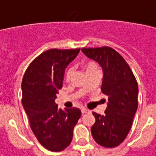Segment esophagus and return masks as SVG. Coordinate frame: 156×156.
<instances>
[{"label": "esophagus", "instance_id": "obj_1", "mask_svg": "<svg viewBox=\"0 0 156 156\" xmlns=\"http://www.w3.org/2000/svg\"><path fill=\"white\" fill-rule=\"evenodd\" d=\"M81 112H82V114H85V113L88 112V109L86 108H81Z\"/></svg>", "mask_w": 156, "mask_h": 156}]
</instances>
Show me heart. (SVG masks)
<instances>
[{
    "instance_id": "obj_1",
    "label": "heart",
    "mask_w": 156,
    "mask_h": 156,
    "mask_svg": "<svg viewBox=\"0 0 156 156\" xmlns=\"http://www.w3.org/2000/svg\"><path fill=\"white\" fill-rule=\"evenodd\" d=\"M95 68H98L97 64L94 62H87V63L85 64V69H86V71H89L91 69H95ZM72 72H73V67H69L68 69L65 70V73H64V78L65 80H69V78L72 75Z\"/></svg>"
}]
</instances>
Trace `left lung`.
I'll return each mask as SVG.
<instances>
[{
  "label": "left lung",
  "instance_id": "left-lung-1",
  "mask_svg": "<svg viewBox=\"0 0 156 156\" xmlns=\"http://www.w3.org/2000/svg\"><path fill=\"white\" fill-rule=\"evenodd\" d=\"M82 51L102 67L101 90L108 96L105 114L93 112L95 117L91 128L93 138L101 147H115L125 140L133 125L138 108L137 80L124 57L112 48H83Z\"/></svg>",
  "mask_w": 156,
  "mask_h": 156
}]
</instances>
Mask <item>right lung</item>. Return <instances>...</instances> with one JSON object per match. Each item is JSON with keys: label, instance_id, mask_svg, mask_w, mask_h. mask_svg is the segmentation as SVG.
Masks as SVG:
<instances>
[{"label": "right lung", "instance_id": "right-lung-1", "mask_svg": "<svg viewBox=\"0 0 156 156\" xmlns=\"http://www.w3.org/2000/svg\"><path fill=\"white\" fill-rule=\"evenodd\" d=\"M79 50L45 51L30 63L23 77L22 104L31 129L38 141L50 151H62L69 146L81 115L78 108L62 110L55 102L62 87L65 68Z\"/></svg>", "mask_w": 156, "mask_h": 156}]
</instances>
